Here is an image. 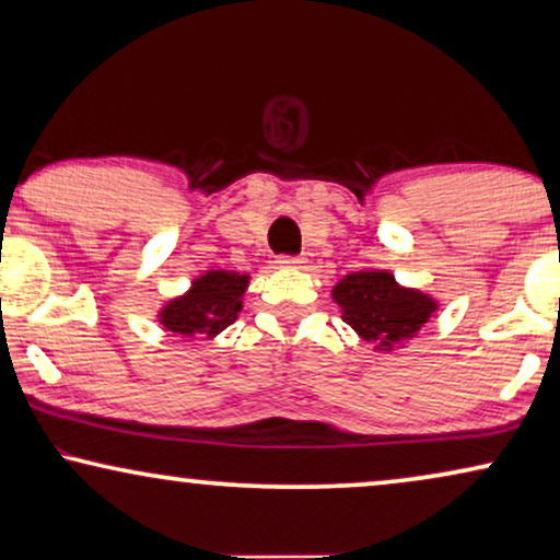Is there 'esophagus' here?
Masks as SVG:
<instances>
[{
  "label": "esophagus",
  "mask_w": 560,
  "mask_h": 560,
  "mask_svg": "<svg viewBox=\"0 0 560 560\" xmlns=\"http://www.w3.org/2000/svg\"><path fill=\"white\" fill-rule=\"evenodd\" d=\"M278 262L282 265V267H301L303 265V257H295V255H282Z\"/></svg>",
  "instance_id": "esophagus-1"
}]
</instances>
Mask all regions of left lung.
<instances>
[{
    "label": "left lung",
    "mask_w": 560,
    "mask_h": 560,
    "mask_svg": "<svg viewBox=\"0 0 560 560\" xmlns=\"http://www.w3.org/2000/svg\"><path fill=\"white\" fill-rule=\"evenodd\" d=\"M334 301L341 305L343 320L364 341L393 349L425 324L435 303L418 290L397 285L389 272H351L334 288Z\"/></svg>",
    "instance_id": "1"
}]
</instances>
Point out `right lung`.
Returning a JSON list of instances; mask_svg holds the SVG:
<instances>
[{
  "mask_svg": "<svg viewBox=\"0 0 560 560\" xmlns=\"http://www.w3.org/2000/svg\"><path fill=\"white\" fill-rule=\"evenodd\" d=\"M247 282V275H234L229 270L206 272L194 282V290L188 295L167 303L160 318L167 331L211 339L234 324L236 313L242 311V295Z\"/></svg>",
  "mask_w": 560,
  "mask_h": 560,
  "instance_id": "add662e5",
  "label": "right lung"
}]
</instances>
